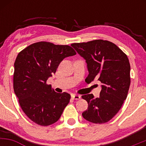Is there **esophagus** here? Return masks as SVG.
Masks as SVG:
<instances>
[{
    "label": "esophagus",
    "mask_w": 146,
    "mask_h": 146,
    "mask_svg": "<svg viewBox=\"0 0 146 146\" xmlns=\"http://www.w3.org/2000/svg\"><path fill=\"white\" fill-rule=\"evenodd\" d=\"M80 98H81V96H80V95H75V94L72 95V98H73V100H80Z\"/></svg>",
    "instance_id": "obj_1"
}]
</instances>
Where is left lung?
Instances as JSON below:
<instances>
[{
  "mask_svg": "<svg viewBox=\"0 0 146 146\" xmlns=\"http://www.w3.org/2000/svg\"><path fill=\"white\" fill-rule=\"evenodd\" d=\"M71 46L86 60L87 83L98 79L102 84L100 97L93 94L82 96L88 104L82 113L87 121L104 123L118 113L127 98L130 84V65L126 55L111 42L95 40L73 43Z\"/></svg>",
  "mask_w": 146,
  "mask_h": 146,
  "instance_id": "8db88e82",
  "label": "left lung"
}]
</instances>
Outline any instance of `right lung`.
<instances>
[{
    "mask_svg": "<svg viewBox=\"0 0 146 146\" xmlns=\"http://www.w3.org/2000/svg\"><path fill=\"white\" fill-rule=\"evenodd\" d=\"M75 54L70 46L47 42L34 43L18 53L14 63V93L25 115L37 124L56 123L69 103L71 95L56 93L46 82L65 58Z\"/></svg>",
    "mask_w": 146,
    "mask_h": 146,
    "instance_id": "add662e5",
    "label": "right lung"
}]
</instances>
